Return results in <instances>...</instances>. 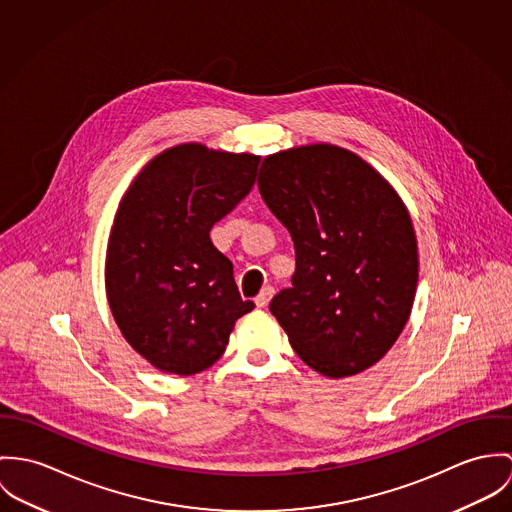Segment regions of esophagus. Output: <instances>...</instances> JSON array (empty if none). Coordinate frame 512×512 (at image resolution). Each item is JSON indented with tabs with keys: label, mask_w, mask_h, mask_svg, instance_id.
I'll use <instances>...</instances> for the list:
<instances>
[{
	"label": "esophagus",
	"mask_w": 512,
	"mask_h": 512,
	"mask_svg": "<svg viewBox=\"0 0 512 512\" xmlns=\"http://www.w3.org/2000/svg\"><path fill=\"white\" fill-rule=\"evenodd\" d=\"M273 294H275V288H273V286H265V288L257 294V298H255L257 308H265V306L269 304V300L273 298Z\"/></svg>",
	"instance_id": "esophagus-1"
}]
</instances>
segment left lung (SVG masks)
Returning <instances> with one entry per match:
<instances>
[{
    "label": "left lung",
    "mask_w": 512,
    "mask_h": 512,
    "mask_svg": "<svg viewBox=\"0 0 512 512\" xmlns=\"http://www.w3.org/2000/svg\"><path fill=\"white\" fill-rule=\"evenodd\" d=\"M259 192L294 241L292 286L269 304L292 349L332 379L369 369L406 326L418 284L395 188L355 153L316 143L269 155Z\"/></svg>",
    "instance_id": "8db88e82"
}]
</instances>
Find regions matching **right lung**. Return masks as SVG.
I'll use <instances>...</instances> for the list:
<instances>
[{"label": "right lung", "instance_id": "right-lung-1", "mask_svg": "<svg viewBox=\"0 0 512 512\" xmlns=\"http://www.w3.org/2000/svg\"><path fill=\"white\" fill-rule=\"evenodd\" d=\"M259 157L184 143L163 151L123 194L106 255V292L127 343L153 367L194 375L226 351L239 296L210 229L251 192Z\"/></svg>", "mask_w": 512, "mask_h": 512}]
</instances>
